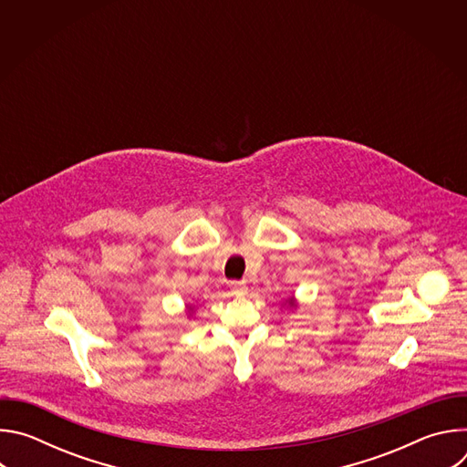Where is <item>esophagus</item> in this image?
Wrapping results in <instances>:
<instances>
[{
	"label": "esophagus",
	"mask_w": 467,
	"mask_h": 467,
	"mask_svg": "<svg viewBox=\"0 0 467 467\" xmlns=\"http://www.w3.org/2000/svg\"><path fill=\"white\" fill-rule=\"evenodd\" d=\"M231 292L236 296H245L247 294V286L244 281H233L231 283Z\"/></svg>",
	"instance_id": "obj_1"
}]
</instances>
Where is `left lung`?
Returning <instances> with one entry per match:
<instances>
[{
	"label": "left lung",
	"mask_w": 467,
	"mask_h": 467,
	"mask_svg": "<svg viewBox=\"0 0 467 467\" xmlns=\"http://www.w3.org/2000/svg\"><path fill=\"white\" fill-rule=\"evenodd\" d=\"M285 305H286L288 308H297V301H296V297H294V296H292Z\"/></svg>",
	"instance_id": "obj_1"
}]
</instances>
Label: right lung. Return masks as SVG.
Masks as SVG:
<instances>
[{"mask_svg":"<svg viewBox=\"0 0 467 467\" xmlns=\"http://www.w3.org/2000/svg\"><path fill=\"white\" fill-rule=\"evenodd\" d=\"M186 314H188V316H192V314H193V308H192V306H190V305H188V306H186Z\"/></svg>","mask_w":467,"mask_h":467,"instance_id":"1","label":"right lung"}]
</instances>
